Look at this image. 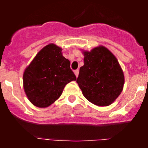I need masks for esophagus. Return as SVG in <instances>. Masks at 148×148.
Here are the masks:
<instances>
[{"label": "esophagus", "instance_id": "esophagus-1", "mask_svg": "<svg viewBox=\"0 0 148 148\" xmlns=\"http://www.w3.org/2000/svg\"><path fill=\"white\" fill-rule=\"evenodd\" d=\"M74 73H75V76L78 77V74H79V70H75V71H74Z\"/></svg>", "mask_w": 148, "mask_h": 148}]
</instances>
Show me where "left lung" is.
<instances>
[{
    "label": "left lung",
    "mask_w": 148,
    "mask_h": 148,
    "mask_svg": "<svg viewBox=\"0 0 148 148\" xmlns=\"http://www.w3.org/2000/svg\"><path fill=\"white\" fill-rule=\"evenodd\" d=\"M84 66L76 82L84 96L99 107L109 106L119 96L125 84L124 73L116 56L104 46L82 50Z\"/></svg>",
    "instance_id": "8db88e82"
}]
</instances>
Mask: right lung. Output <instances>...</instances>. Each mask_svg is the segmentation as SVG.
<instances>
[{
    "label": "right lung",
    "mask_w": 148,
    "mask_h": 148,
    "mask_svg": "<svg viewBox=\"0 0 148 148\" xmlns=\"http://www.w3.org/2000/svg\"><path fill=\"white\" fill-rule=\"evenodd\" d=\"M62 49L49 44L40 49L23 75V90L29 101L38 108H47L59 99L69 82L76 80L70 62Z\"/></svg>",
    "instance_id": "add662e5"
}]
</instances>
